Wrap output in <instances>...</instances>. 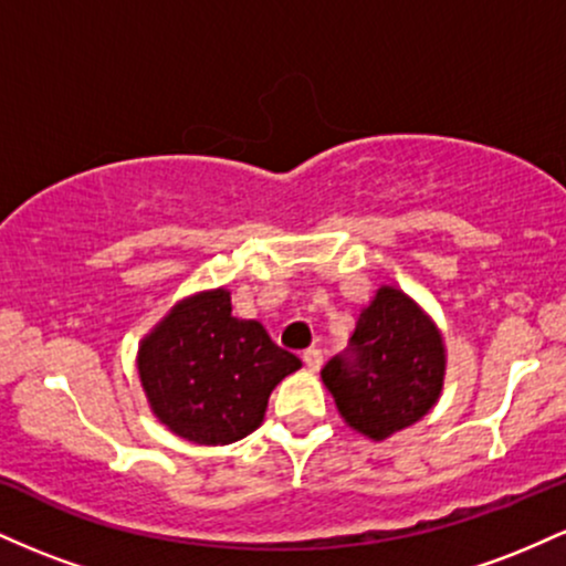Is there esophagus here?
<instances>
[{
    "mask_svg": "<svg viewBox=\"0 0 566 566\" xmlns=\"http://www.w3.org/2000/svg\"><path fill=\"white\" fill-rule=\"evenodd\" d=\"M303 361H305V367L311 369V373H316V369H319L322 361H324L322 348H308V350H303Z\"/></svg>",
    "mask_w": 566,
    "mask_h": 566,
    "instance_id": "34e87169",
    "label": "esophagus"
}]
</instances>
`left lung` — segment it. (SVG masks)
<instances>
[{
    "label": "left lung",
    "mask_w": 566,
    "mask_h": 566,
    "mask_svg": "<svg viewBox=\"0 0 566 566\" xmlns=\"http://www.w3.org/2000/svg\"><path fill=\"white\" fill-rule=\"evenodd\" d=\"M444 367V340L431 316L401 290L380 287L359 314L346 354L324 365L322 380L343 420L382 441L437 405Z\"/></svg>",
    "instance_id": "obj_1"
}]
</instances>
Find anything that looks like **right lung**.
I'll return each mask as SVG.
<instances>
[{
    "instance_id": "1",
    "label": "right lung",
    "mask_w": 566,
    "mask_h": 566,
    "mask_svg": "<svg viewBox=\"0 0 566 566\" xmlns=\"http://www.w3.org/2000/svg\"><path fill=\"white\" fill-rule=\"evenodd\" d=\"M301 369L255 319L231 314V292H197L140 340L138 375L151 412L193 444H231L263 423L269 396Z\"/></svg>"
}]
</instances>
